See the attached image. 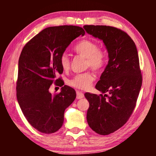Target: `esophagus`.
<instances>
[{
	"label": "esophagus",
	"mask_w": 156,
	"mask_h": 156,
	"mask_svg": "<svg viewBox=\"0 0 156 156\" xmlns=\"http://www.w3.org/2000/svg\"><path fill=\"white\" fill-rule=\"evenodd\" d=\"M83 97H84V94H83V92L80 91H76V99H82Z\"/></svg>",
	"instance_id": "esophagus-1"
}]
</instances>
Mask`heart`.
I'll list each match as a JSON object with an SVG mask.
<instances>
[{
	"instance_id": "obj_1",
	"label": "heart",
	"mask_w": 156,
	"mask_h": 156,
	"mask_svg": "<svg viewBox=\"0 0 156 156\" xmlns=\"http://www.w3.org/2000/svg\"><path fill=\"white\" fill-rule=\"evenodd\" d=\"M73 50L76 54L87 57V66L90 67L95 71H100L105 67L107 57L104 50L99 49L97 42L89 40H82L78 42L74 46ZM60 65L64 70H67L70 67V59L69 55L64 52L61 55ZM94 80V76L90 72L76 74L70 79L68 82L69 86L74 88L87 89L90 87L91 83Z\"/></svg>"
}]
</instances>
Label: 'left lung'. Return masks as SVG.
I'll return each mask as SVG.
<instances>
[{
	"label": "left lung",
	"instance_id": "left-lung-1",
	"mask_svg": "<svg viewBox=\"0 0 156 156\" xmlns=\"http://www.w3.org/2000/svg\"><path fill=\"white\" fill-rule=\"evenodd\" d=\"M88 34L101 40L108 62L96 89L101 94L85 93L89 102L87 120L100 135H108L122 127L133 113L142 85L138 51L124 31L106 25H84Z\"/></svg>",
	"mask_w": 156,
	"mask_h": 156
}]
</instances>
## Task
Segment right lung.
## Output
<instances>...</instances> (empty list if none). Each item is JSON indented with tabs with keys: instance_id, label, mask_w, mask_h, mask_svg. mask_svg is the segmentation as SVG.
<instances>
[{
	"instance_id": "add662e5",
	"label": "right lung",
	"mask_w": 156,
	"mask_h": 156,
	"mask_svg": "<svg viewBox=\"0 0 156 156\" xmlns=\"http://www.w3.org/2000/svg\"><path fill=\"white\" fill-rule=\"evenodd\" d=\"M84 34L79 26L49 27L27 42L21 52L17 99L30 124L41 133L58 131L63 124L65 109L75 99V90L67 85L54 95L49 89L52 83L64 85L61 78H57L63 72L61 55L72 41Z\"/></svg>"
}]
</instances>
